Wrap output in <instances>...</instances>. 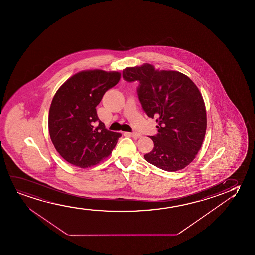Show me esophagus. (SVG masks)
I'll use <instances>...</instances> for the list:
<instances>
[{
    "instance_id": "1",
    "label": "esophagus",
    "mask_w": 255,
    "mask_h": 255,
    "mask_svg": "<svg viewBox=\"0 0 255 255\" xmlns=\"http://www.w3.org/2000/svg\"><path fill=\"white\" fill-rule=\"evenodd\" d=\"M127 134H129V136H132V137H141V134L139 133L132 132V133H127Z\"/></svg>"
}]
</instances>
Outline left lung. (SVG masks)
<instances>
[{"label": "left lung", "mask_w": 255, "mask_h": 255, "mask_svg": "<svg viewBox=\"0 0 255 255\" xmlns=\"http://www.w3.org/2000/svg\"><path fill=\"white\" fill-rule=\"evenodd\" d=\"M123 77L139 82L137 95L143 111L158 124V133L150 136L153 150L143 156L145 160L166 171L186 167L206 135V106L196 84L185 74L156 70L150 63L127 67Z\"/></svg>", "instance_id": "1"}]
</instances>
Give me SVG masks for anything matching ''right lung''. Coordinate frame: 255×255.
<instances>
[{"label":"right lung","instance_id":"add662e5","mask_svg":"<svg viewBox=\"0 0 255 255\" xmlns=\"http://www.w3.org/2000/svg\"><path fill=\"white\" fill-rule=\"evenodd\" d=\"M118 71L84 70L57 90L49 112V132L64 160L91 167L109 157L121 134L105 129L96 107L109 89L120 80Z\"/></svg>","mask_w":255,"mask_h":255}]
</instances>
